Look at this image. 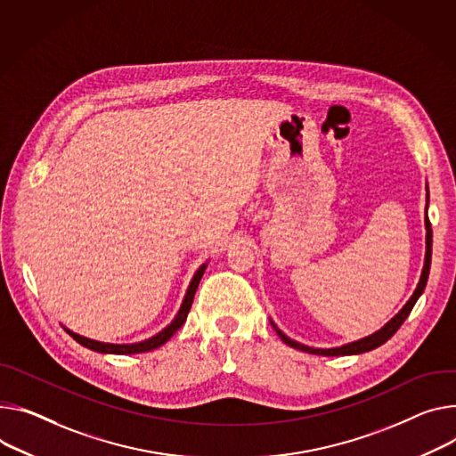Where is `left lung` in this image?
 <instances>
[{"instance_id": "obj_1", "label": "left lung", "mask_w": 456, "mask_h": 456, "mask_svg": "<svg viewBox=\"0 0 456 456\" xmlns=\"http://www.w3.org/2000/svg\"><path fill=\"white\" fill-rule=\"evenodd\" d=\"M429 200V196H428ZM426 264H424V269H422V276H420V281L415 289V293H412V297L409 298V302L402 307V311L391 318L380 330H377L375 335L370 337H365L362 340H356V342H351L347 346H342V347H333V349H314V347H309V346H304V344H298L295 340H291L289 337H285L281 330L273 323L274 330L278 333V337L281 338V342H285L287 346H291L298 351H304V353H311V354H322V356H340V354H360V353H367V351H372L380 347L382 344H386L396 330L400 329V325L405 322V318L409 316V313L412 311V307H415L417 300L420 298V295L424 293L426 289V283H428V276H429V267H431V247H433V231H431V224H429V218H428V207H426Z\"/></svg>"}]
</instances>
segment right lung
<instances>
[{
    "instance_id": "add662e5",
    "label": "right lung",
    "mask_w": 456,
    "mask_h": 456,
    "mask_svg": "<svg viewBox=\"0 0 456 456\" xmlns=\"http://www.w3.org/2000/svg\"><path fill=\"white\" fill-rule=\"evenodd\" d=\"M205 267H207V264H203V265L196 271V274L192 276L191 285H189V289H187V295H185V298H183V304H182V307H180L176 318H175L167 327H165V329L161 330V333H158L156 337H152V338H149V340H143V342H138V344H105V342H96V340H91V338H86V337H79V335L72 333V330H69V329H65V330H67V333H69L77 344H81L84 347H89V349H93V351H98V353H109V354H136V353L152 351V349H156V347H159V346H163L165 342H167V340L176 333V330L183 325V322L187 320V314H189L191 305H192V300H194V293H196L198 283H200V280H201V276H203V273H205Z\"/></svg>"
}]
</instances>
